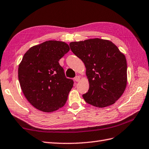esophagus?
<instances>
[{
  "label": "esophagus",
  "mask_w": 149,
  "mask_h": 149,
  "mask_svg": "<svg viewBox=\"0 0 149 149\" xmlns=\"http://www.w3.org/2000/svg\"><path fill=\"white\" fill-rule=\"evenodd\" d=\"M80 80V77H79V76H77V77H75L74 78V80L75 82H79Z\"/></svg>",
  "instance_id": "1"
}]
</instances>
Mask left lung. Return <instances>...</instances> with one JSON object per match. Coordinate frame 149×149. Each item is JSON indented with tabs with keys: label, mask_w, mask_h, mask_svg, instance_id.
I'll return each mask as SVG.
<instances>
[{
	"label": "left lung",
	"mask_w": 149,
	"mask_h": 149,
	"mask_svg": "<svg viewBox=\"0 0 149 149\" xmlns=\"http://www.w3.org/2000/svg\"><path fill=\"white\" fill-rule=\"evenodd\" d=\"M69 45L86 69L89 89L82 95L85 101L99 108L116 103L127 86L125 55L111 41L99 38L72 42Z\"/></svg>",
	"instance_id": "8db88e82"
}]
</instances>
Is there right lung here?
Returning <instances> with one entry per match:
<instances>
[{
  "mask_svg": "<svg viewBox=\"0 0 149 149\" xmlns=\"http://www.w3.org/2000/svg\"><path fill=\"white\" fill-rule=\"evenodd\" d=\"M69 50L64 42L45 41L30 48L19 63L18 77L24 95L42 112H52L66 103L74 82L66 78L58 61Z\"/></svg>",
  "mask_w": 149,
  "mask_h": 149,
  "instance_id": "obj_1",
  "label": "right lung"
}]
</instances>
